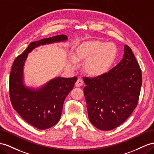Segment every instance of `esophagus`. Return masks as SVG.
Wrapping results in <instances>:
<instances>
[{
	"label": "esophagus",
	"mask_w": 154,
	"mask_h": 154,
	"mask_svg": "<svg viewBox=\"0 0 154 154\" xmlns=\"http://www.w3.org/2000/svg\"><path fill=\"white\" fill-rule=\"evenodd\" d=\"M82 84H83V81H82V80L81 79H78L77 82H75V86H77V87H79V86H81L82 85Z\"/></svg>",
	"instance_id": "1"
}]
</instances>
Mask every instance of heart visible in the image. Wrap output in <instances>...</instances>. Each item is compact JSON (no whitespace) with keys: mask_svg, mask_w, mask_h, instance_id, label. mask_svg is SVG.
Here are the masks:
<instances>
[{"mask_svg":"<svg viewBox=\"0 0 154 154\" xmlns=\"http://www.w3.org/2000/svg\"><path fill=\"white\" fill-rule=\"evenodd\" d=\"M116 53L117 48L112 43L86 42L77 47L75 57H70L69 66L75 68L78 66L77 61H86V73L91 76H100L111 68Z\"/></svg>","mask_w":154,"mask_h":154,"instance_id":"1","label":"heart"}]
</instances>
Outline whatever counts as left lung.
Here are the masks:
<instances>
[{
  "label": "left lung",
  "instance_id": "1",
  "mask_svg": "<svg viewBox=\"0 0 154 154\" xmlns=\"http://www.w3.org/2000/svg\"><path fill=\"white\" fill-rule=\"evenodd\" d=\"M83 80L88 118L96 128L109 131L117 128L136 108L142 73L129 46H124L123 58L109 72Z\"/></svg>",
  "mask_w": 154,
  "mask_h": 154
}]
</instances>
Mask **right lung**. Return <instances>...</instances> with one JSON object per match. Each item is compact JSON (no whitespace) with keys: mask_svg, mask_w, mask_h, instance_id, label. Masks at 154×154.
Instances as JSON below:
<instances>
[{"mask_svg":"<svg viewBox=\"0 0 154 154\" xmlns=\"http://www.w3.org/2000/svg\"><path fill=\"white\" fill-rule=\"evenodd\" d=\"M67 39L66 35L62 34L31 42L15 59L11 67L9 80L11 105L23 120L39 129L50 128L60 120L65 98L73 89L77 78L58 77L39 88H28L23 82L25 62L28 53L36 47Z\"/></svg>","mask_w":154,"mask_h":154,"instance_id":"add662e5","label":"right lung"}]
</instances>
